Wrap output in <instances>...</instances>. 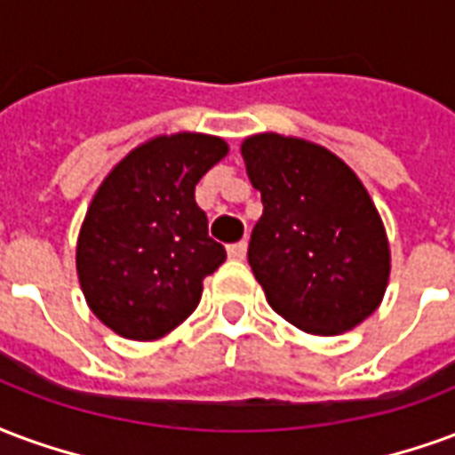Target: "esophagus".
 Segmentation results:
<instances>
[{"label":"esophagus","mask_w":455,"mask_h":455,"mask_svg":"<svg viewBox=\"0 0 455 455\" xmlns=\"http://www.w3.org/2000/svg\"><path fill=\"white\" fill-rule=\"evenodd\" d=\"M228 257H230V259H237V261L244 259V257H247V242L242 240V242H235V244H230V247H228Z\"/></svg>","instance_id":"1"}]
</instances>
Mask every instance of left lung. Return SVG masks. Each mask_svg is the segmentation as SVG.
<instances>
[{
    "mask_svg": "<svg viewBox=\"0 0 455 455\" xmlns=\"http://www.w3.org/2000/svg\"><path fill=\"white\" fill-rule=\"evenodd\" d=\"M264 213L247 259L268 305L298 330L349 332L373 315L390 278V244L354 169L317 142L257 132L242 142Z\"/></svg>",
    "mask_w": 455,
    "mask_h": 455,
    "instance_id": "obj_1",
    "label": "left lung"
}]
</instances>
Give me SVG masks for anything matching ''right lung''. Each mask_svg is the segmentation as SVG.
Returning a JSON list of instances; mask_svg holds the SVG:
<instances>
[{
  "instance_id": "1",
  "label": "right lung",
  "mask_w": 455,
  "mask_h": 455,
  "mask_svg": "<svg viewBox=\"0 0 455 455\" xmlns=\"http://www.w3.org/2000/svg\"><path fill=\"white\" fill-rule=\"evenodd\" d=\"M205 132L157 135L116 164L87 208L77 276L89 310L132 341H155L194 313L225 261L196 205V184L228 155Z\"/></svg>"
}]
</instances>
